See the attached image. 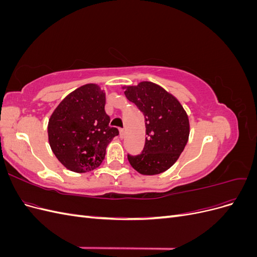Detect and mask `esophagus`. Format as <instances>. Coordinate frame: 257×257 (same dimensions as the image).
I'll return each mask as SVG.
<instances>
[{
	"label": "esophagus",
	"mask_w": 257,
	"mask_h": 257,
	"mask_svg": "<svg viewBox=\"0 0 257 257\" xmlns=\"http://www.w3.org/2000/svg\"><path fill=\"white\" fill-rule=\"evenodd\" d=\"M119 133H120V138H123L124 135H125V131H124L123 128H120L119 130Z\"/></svg>",
	"instance_id": "34e87169"
}]
</instances>
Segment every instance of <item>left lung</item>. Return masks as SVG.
<instances>
[{
  "label": "left lung",
  "instance_id": "left-lung-1",
  "mask_svg": "<svg viewBox=\"0 0 257 257\" xmlns=\"http://www.w3.org/2000/svg\"><path fill=\"white\" fill-rule=\"evenodd\" d=\"M124 94L144 113L148 135L141 154H127L130 164L143 175L164 173L175 164L188 143V114L176 97L153 82L127 87Z\"/></svg>",
  "mask_w": 257,
  "mask_h": 257
}]
</instances>
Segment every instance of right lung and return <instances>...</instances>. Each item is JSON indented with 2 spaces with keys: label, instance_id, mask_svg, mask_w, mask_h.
Returning a JSON list of instances; mask_svg holds the SVG:
<instances>
[{
  "label": "right lung",
  "instance_id": "right-lung-1",
  "mask_svg": "<svg viewBox=\"0 0 257 257\" xmlns=\"http://www.w3.org/2000/svg\"><path fill=\"white\" fill-rule=\"evenodd\" d=\"M106 97L98 85L89 83L68 94L51 114L48 138L51 150L67 169L87 173L105 159L106 147L119 131L109 126Z\"/></svg>",
  "mask_w": 257,
  "mask_h": 257
}]
</instances>
